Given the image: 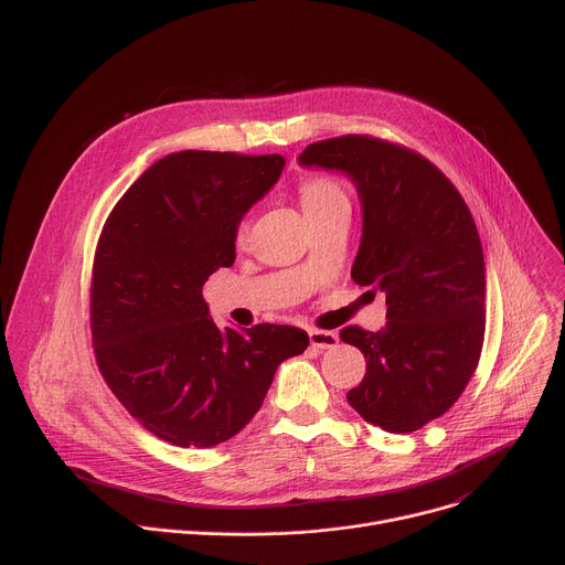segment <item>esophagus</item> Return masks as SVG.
I'll list each match as a JSON object with an SVG mask.
<instances>
[{"label": "esophagus", "mask_w": 565, "mask_h": 565, "mask_svg": "<svg viewBox=\"0 0 565 565\" xmlns=\"http://www.w3.org/2000/svg\"><path fill=\"white\" fill-rule=\"evenodd\" d=\"M308 340H310V347L312 349H319V351H327V349H335L340 338L331 331H317V329H310L308 331Z\"/></svg>", "instance_id": "obj_1"}]
</instances>
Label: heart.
<instances>
[{"label": "heart", "mask_w": 565, "mask_h": 565, "mask_svg": "<svg viewBox=\"0 0 565 565\" xmlns=\"http://www.w3.org/2000/svg\"><path fill=\"white\" fill-rule=\"evenodd\" d=\"M299 201H301L306 216L324 212L340 203H349L344 190L335 181H329V179H308L299 188ZM246 234H248V223H241L236 227V241H244Z\"/></svg>", "instance_id": "heart-1"}]
</instances>
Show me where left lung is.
Instances as JSON below:
<instances>
[{
	"instance_id": "1",
	"label": "left lung",
	"mask_w": 565,
	"mask_h": 565,
	"mask_svg": "<svg viewBox=\"0 0 565 565\" xmlns=\"http://www.w3.org/2000/svg\"><path fill=\"white\" fill-rule=\"evenodd\" d=\"M299 166L353 181L362 241L351 277L386 292L384 329L340 333L366 358L349 405L384 431H416L454 405L480 358L486 259L471 212L425 156L380 138L312 142Z\"/></svg>"
}]
</instances>
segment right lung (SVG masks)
I'll return each mask as SVG.
<instances>
[{
  "mask_svg": "<svg viewBox=\"0 0 565 565\" xmlns=\"http://www.w3.org/2000/svg\"><path fill=\"white\" fill-rule=\"evenodd\" d=\"M286 158L177 151L142 172L109 214L92 284L103 377L122 407L177 447L244 429L279 364L306 351L295 327L218 329L203 284L236 257V227L279 181Z\"/></svg>",
  "mask_w": 565,
  "mask_h": 565,
  "instance_id": "add662e5",
  "label": "right lung"
}]
</instances>
